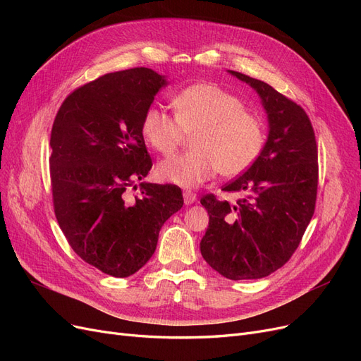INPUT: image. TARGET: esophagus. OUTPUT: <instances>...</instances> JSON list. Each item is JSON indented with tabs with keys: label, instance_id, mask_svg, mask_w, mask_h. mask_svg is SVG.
I'll use <instances>...</instances> for the list:
<instances>
[{
	"label": "esophagus",
	"instance_id": "1",
	"mask_svg": "<svg viewBox=\"0 0 361 361\" xmlns=\"http://www.w3.org/2000/svg\"><path fill=\"white\" fill-rule=\"evenodd\" d=\"M195 199H197V195H195V192H192V191H190V190L183 191V202H185V204L194 203Z\"/></svg>",
	"mask_w": 361,
	"mask_h": 361
}]
</instances>
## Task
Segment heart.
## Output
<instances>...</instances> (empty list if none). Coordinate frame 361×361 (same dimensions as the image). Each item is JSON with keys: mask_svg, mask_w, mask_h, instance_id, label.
I'll use <instances>...</instances> for the list:
<instances>
[{"mask_svg": "<svg viewBox=\"0 0 361 361\" xmlns=\"http://www.w3.org/2000/svg\"><path fill=\"white\" fill-rule=\"evenodd\" d=\"M174 116L150 106L141 118V135L147 146L170 155L192 134L194 150L162 161L161 180L192 188L216 173L233 178L256 161L265 143L259 117L245 110L233 93L211 82L187 87L173 97Z\"/></svg>", "mask_w": 361, "mask_h": 361, "instance_id": "heart-1", "label": "heart"}]
</instances>
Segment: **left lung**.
Wrapping results in <instances>:
<instances>
[{
	"instance_id": "obj_1",
	"label": "left lung",
	"mask_w": 361,
	"mask_h": 361,
	"mask_svg": "<svg viewBox=\"0 0 361 361\" xmlns=\"http://www.w3.org/2000/svg\"><path fill=\"white\" fill-rule=\"evenodd\" d=\"M259 93L269 120L268 140L256 161L223 187L235 203L204 194L209 226L200 243L203 259L231 280L269 276L298 248L318 192V146L304 108L269 84L231 71Z\"/></svg>"
}]
</instances>
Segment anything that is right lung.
<instances>
[{"label":"right lung","mask_w":361,"mask_h":361,"mask_svg":"<svg viewBox=\"0 0 361 361\" xmlns=\"http://www.w3.org/2000/svg\"><path fill=\"white\" fill-rule=\"evenodd\" d=\"M164 76L134 68L75 89L54 118L49 145L52 204L69 245L87 264L113 277L133 276L155 253L162 224L183 197L171 183H140L152 158L141 118Z\"/></svg>","instance_id":"obj_1"}]
</instances>
